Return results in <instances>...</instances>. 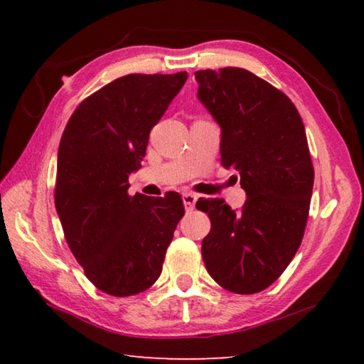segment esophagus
<instances>
[{
	"label": "esophagus",
	"mask_w": 364,
	"mask_h": 364,
	"mask_svg": "<svg viewBox=\"0 0 364 364\" xmlns=\"http://www.w3.org/2000/svg\"><path fill=\"white\" fill-rule=\"evenodd\" d=\"M196 200H197V196L194 193H184L183 194V204H184V208H186V212L194 210Z\"/></svg>",
	"instance_id": "34e87169"
}]
</instances>
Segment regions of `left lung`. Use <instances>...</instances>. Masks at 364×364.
<instances>
[{
    "mask_svg": "<svg viewBox=\"0 0 364 364\" xmlns=\"http://www.w3.org/2000/svg\"><path fill=\"white\" fill-rule=\"evenodd\" d=\"M196 80L221 127V165L239 171L247 194L239 212L223 199L197 200L212 223L202 258L226 291L257 294L284 273L304 239L315 180L304 122L282 91L245 69L199 70Z\"/></svg>",
    "mask_w": 364,
    "mask_h": 364,
    "instance_id": "8db88e82",
    "label": "left lung"
}]
</instances>
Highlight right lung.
Here are the masks:
<instances>
[{"mask_svg": "<svg viewBox=\"0 0 364 364\" xmlns=\"http://www.w3.org/2000/svg\"><path fill=\"white\" fill-rule=\"evenodd\" d=\"M188 73H130L102 86L73 110L59 143L54 202L65 241L100 291L128 297L162 273L183 218L181 196L128 194L152 127Z\"/></svg>", "mask_w": 364, "mask_h": 364, "instance_id": "obj_1", "label": "right lung"}]
</instances>
